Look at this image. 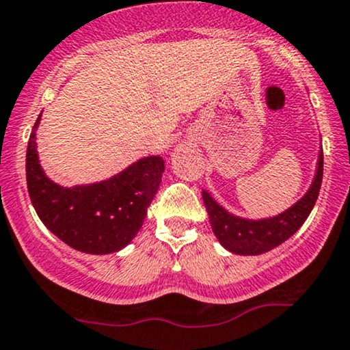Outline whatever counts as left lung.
Returning a JSON list of instances; mask_svg holds the SVG:
<instances>
[{
	"instance_id": "8db88e82",
	"label": "left lung",
	"mask_w": 350,
	"mask_h": 350,
	"mask_svg": "<svg viewBox=\"0 0 350 350\" xmlns=\"http://www.w3.org/2000/svg\"><path fill=\"white\" fill-rule=\"evenodd\" d=\"M323 182V146L319 147L314 176L305 195L285 211L270 217L250 219L228 211L208 190L201 191L209 224L216 239L229 252L237 256H258L285 242L301 228L313 211Z\"/></svg>"
}]
</instances>
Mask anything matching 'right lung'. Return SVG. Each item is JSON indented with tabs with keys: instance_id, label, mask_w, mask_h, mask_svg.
<instances>
[{
	"instance_id": "right-lung-1",
	"label": "right lung",
	"mask_w": 350,
	"mask_h": 350,
	"mask_svg": "<svg viewBox=\"0 0 350 350\" xmlns=\"http://www.w3.org/2000/svg\"><path fill=\"white\" fill-rule=\"evenodd\" d=\"M37 118L27 144V191L37 216L72 249L93 256L119 252L141 231L157 193L165 160L142 157L101 182L64 187L45 175L37 152Z\"/></svg>"
}]
</instances>
